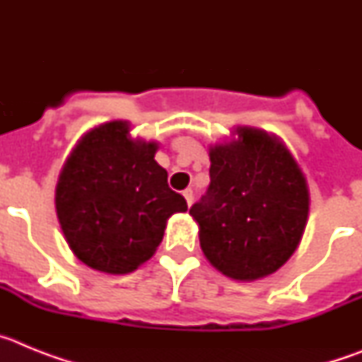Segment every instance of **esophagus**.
I'll return each mask as SVG.
<instances>
[{
  "label": "esophagus",
  "instance_id": "1",
  "mask_svg": "<svg viewBox=\"0 0 362 362\" xmlns=\"http://www.w3.org/2000/svg\"><path fill=\"white\" fill-rule=\"evenodd\" d=\"M183 196H185V199H187L188 206H190L192 201H194V192H192V188H187V190L183 192Z\"/></svg>",
  "mask_w": 362,
  "mask_h": 362
}]
</instances>
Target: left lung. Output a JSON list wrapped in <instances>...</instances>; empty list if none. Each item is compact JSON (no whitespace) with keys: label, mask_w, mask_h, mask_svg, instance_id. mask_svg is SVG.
<instances>
[{"label":"left lung","mask_w":362,"mask_h":362,"mask_svg":"<svg viewBox=\"0 0 362 362\" xmlns=\"http://www.w3.org/2000/svg\"><path fill=\"white\" fill-rule=\"evenodd\" d=\"M210 187L190 209L216 270L255 281L279 270L299 246L310 192L299 163L276 134L238 127L209 146Z\"/></svg>","instance_id":"1"}]
</instances>
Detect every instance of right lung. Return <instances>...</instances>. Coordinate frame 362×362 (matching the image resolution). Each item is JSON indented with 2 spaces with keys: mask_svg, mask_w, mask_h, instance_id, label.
Listing matches in <instances>:
<instances>
[{
  "mask_svg": "<svg viewBox=\"0 0 362 362\" xmlns=\"http://www.w3.org/2000/svg\"><path fill=\"white\" fill-rule=\"evenodd\" d=\"M158 141L130 136L129 121L94 127L81 136L56 185V214L74 255L103 274L123 276L146 263L166 221L187 212L153 159Z\"/></svg>",
  "mask_w": 362,
  "mask_h": 362,
  "instance_id": "obj_1",
  "label": "right lung"
}]
</instances>
